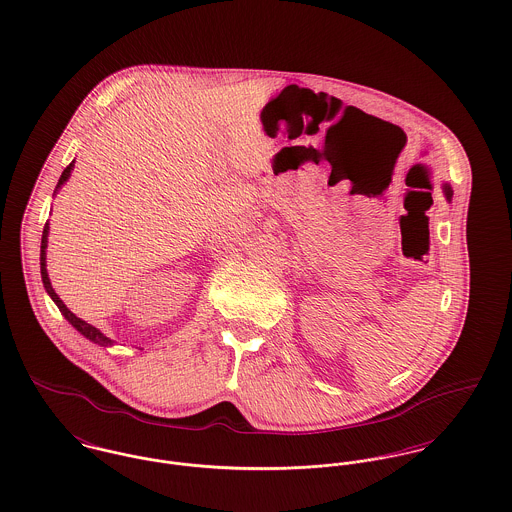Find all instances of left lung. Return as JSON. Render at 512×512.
<instances>
[{
  "label": "left lung",
  "instance_id": "left-lung-1",
  "mask_svg": "<svg viewBox=\"0 0 512 512\" xmlns=\"http://www.w3.org/2000/svg\"><path fill=\"white\" fill-rule=\"evenodd\" d=\"M442 189H444V195H446V200H452V195H454V193H452V187H450L448 183H444V185H442Z\"/></svg>",
  "mask_w": 512,
  "mask_h": 512
}]
</instances>
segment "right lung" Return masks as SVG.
Masks as SVG:
<instances>
[{
    "label": "right lung",
    "instance_id": "1",
    "mask_svg": "<svg viewBox=\"0 0 512 512\" xmlns=\"http://www.w3.org/2000/svg\"><path fill=\"white\" fill-rule=\"evenodd\" d=\"M72 169H74V161L62 171L60 181H58V185H56V191L70 179ZM56 191H54V193H56ZM46 245H48V224H46L44 230H42V241H40V276H42V284H44L48 296L54 300V304L58 306V310H60L62 315L78 329L79 333H81L85 339H89V341H93V343H97V345H101V347H111L115 341H111L109 337H105L97 327L89 325L87 321H83L78 315L72 314V312L66 308V304L60 300V296L54 292V288H52V284H50V278H48V273H46Z\"/></svg>",
    "mask_w": 512,
    "mask_h": 512
}]
</instances>
